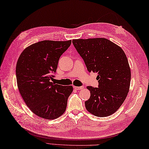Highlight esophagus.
Listing matches in <instances>:
<instances>
[{
	"label": "esophagus",
	"instance_id": "34e87169",
	"mask_svg": "<svg viewBox=\"0 0 149 149\" xmlns=\"http://www.w3.org/2000/svg\"><path fill=\"white\" fill-rule=\"evenodd\" d=\"M74 88L76 90H82L84 88V86H74Z\"/></svg>",
	"mask_w": 149,
	"mask_h": 149
}]
</instances>
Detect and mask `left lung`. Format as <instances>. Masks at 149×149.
<instances>
[{"label":"left lung","mask_w":149,"mask_h":149,"mask_svg":"<svg viewBox=\"0 0 149 149\" xmlns=\"http://www.w3.org/2000/svg\"><path fill=\"white\" fill-rule=\"evenodd\" d=\"M72 43L88 72L98 74L99 87H86L90 92L89 99L85 102L86 110L98 117L114 114L130 90L131 70L125 52L104 38L74 39Z\"/></svg>","instance_id":"left-lung-1"}]
</instances>
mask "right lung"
<instances>
[{
    "mask_svg": "<svg viewBox=\"0 0 149 149\" xmlns=\"http://www.w3.org/2000/svg\"><path fill=\"white\" fill-rule=\"evenodd\" d=\"M68 41L43 40L27 47L18 58L17 85L25 104L35 114L45 119H56L66 109L73 88L50 81L61 56L70 46Z\"/></svg>",
    "mask_w": 149,
    "mask_h": 149,
    "instance_id": "1",
    "label": "right lung"
}]
</instances>
